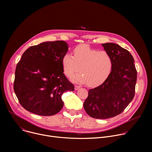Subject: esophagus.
<instances>
[{"label": "esophagus", "instance_id": "1", "mask_svg": "<svg viewBox=\"0 0 152 152\" xmlns=\"http://www.w3.org/2000/svg\"><path fill=\"white\" fill-rule=\"evenodd\" d=\"M79 88H80V86H78V85H75V90H79Z\"/></svg>", "mask_w": 152, "mask_h": 152}]
</instances>
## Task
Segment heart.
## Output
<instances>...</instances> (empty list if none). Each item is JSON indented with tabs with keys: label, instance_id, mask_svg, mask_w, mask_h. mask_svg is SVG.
Masks as SVG:
<instances>
[{
	"label": "heart",
	"instance_id": "b5f03b06",
	"mask_svg": "<svg viewBox=\"0 0 152 152\" xmlns=\"http://www.w3.org/2000/svg\"><path fill=\"white\" fill-rule=\"evenodd\" d=\"M73 54L74 56L66 53L62 58V66L66 76L71 77L79 70L80 72L72 78L73 82L94 87L109 76L113 67V59L106 51H99L82 45L74 49Z\"/></svg>",
	"mask_w": 152,
	"mask_h": 152
}]
</instances>
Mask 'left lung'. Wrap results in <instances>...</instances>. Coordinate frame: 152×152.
I'll return each instance as SVG.
<instances>
[{"mask_svg": "<svg viewBox=\"0 0 152 152\" xmlns=\"http://www.w3.org/2000/svg\"><path fill=\"white\" fill-rule=\"evenodd\" d=\"M113 59L111 72L104 82L88 91L83 107L90 117L105 119L121 114L133 100L137 72L130 52L115 43L102 44Z\"/></svg>", "mask_w": 152, "mask_h": 152, "instance_id": "1", "label": "left lung"}]
</instances>
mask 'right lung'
<instances>
[{"instance_id": "right-lung-1", "label": "right lung", "mask_w": 152, "mask_h": 152, "mask_svg": "<svg viewBox=\"0 0 152 152\" xmlns=\"http://www.w3.org/2000/svg\"><path fill=\"white\" fill-rule=\"evenodd\" d=\"M68 49L64 41H48L23 53L16 66L14 90L26 110L42 116L53 115L61 110L62 94L75 90L62 66Z\"/></svg>"}]
</instances>
